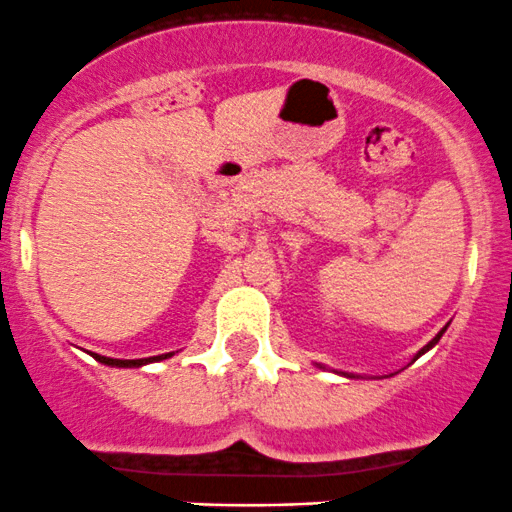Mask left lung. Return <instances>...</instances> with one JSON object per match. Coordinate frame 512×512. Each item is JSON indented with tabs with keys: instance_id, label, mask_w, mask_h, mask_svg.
Masks as SVG:
<instances>
[{
	"instance_id": "obj_1",
	"label": "left lung",
	"mask_w": 512,
	"mask_h": 512,
	"mask_svg": "<svg viewBox=\"0 0 512 512\" xmlns=\"http://www.w3.org/2000/svg\"><path fill=\"white\" fill-rule=\"evenodd\" d=\"M445 331H447V326H445V329H442V331L435 333V338H430V341L426 343V346H423L421 350H418L416 355H413V358H411V363H416V360L421 358L423 353H428L430 348H435V343L440 341V338H442V333H445ZM411 363H409V365H411ZM317 367H324V365H319V363H317ZM324 370H329V367H324ZM331 372H336V375H341V377H348V380H363V375H353V372H343V370H331ZM370 380H375V377H370ZM380 380H382V377H380Z\"/></svg>"
}]
</instances>
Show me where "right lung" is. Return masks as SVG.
I'll list each match as a JSON object with an SVG mask.
<instances>
[{"mask_svg":"<svg viewBox=\"0 0 512 512\" xmlns=\"http://www.w3.org/2000/svg\"><path fill=\"white\" fill-rule=\"evenodd\" d=\"M179 353V350H176ZM174 353H164V355H154V358H140V360H118V358H106V355H99L94 353V358L99 360L101 365H108V367H145L149 363H159V360H166L171 358Z\"/></svg>","mask_w":512,"mask_h":512,"instance_id":"obj_1","label":"right lung"}]
</instances>
